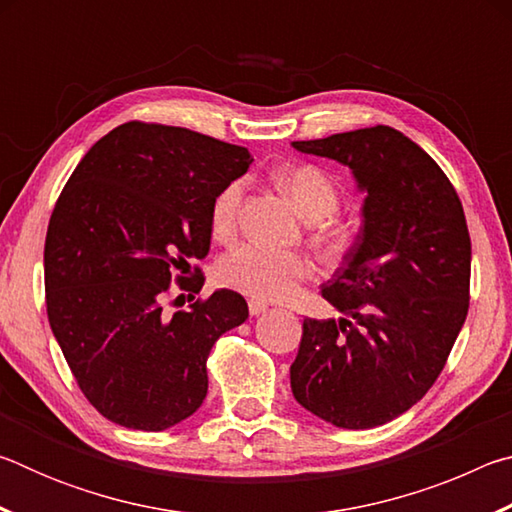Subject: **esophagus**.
I'll list each match as a JSON object with an SVG mask.
<instances>
[{"instance_id": "34e87169", "label": "esophagus", "mask_w": 512, "mask_h": 512, "mask_svg": "<svg viewBox=\"0 0 512 512\" xmlns=\"http://www.w3.org/2000/svg\"><path fill=\"white\" fill-rule=\"evenodd\" d=\"M266 309H268L266 302H259V300H250V302H248V311H250V316H259V314H264Z\"/></svg>"}]
</instances>
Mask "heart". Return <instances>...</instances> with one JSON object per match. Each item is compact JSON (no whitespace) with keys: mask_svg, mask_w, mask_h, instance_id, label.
Segmentation results:
<instances>
[{"mask_svg":"<svg viewBox=\"0 0 512 512\" xmlns=\"http://www.w3.org/2000/svg\"><path fill=\"white\" fill-rule=\"evenodd\" d=\"M280 185L307 219H323L339 205V192L325 171L311 164L280 173ZM241 185L232 183L223 189L212 207V228L216 235H228L235 228ZM311 273L305 255L277 250L262 244H241L221 259L219 277L225 287L255 300H282L296 291Z\"/></svg>","mask_w":512,"mask_h":512,"instance_id":"obj_1","label":"heart"}]
</instances>
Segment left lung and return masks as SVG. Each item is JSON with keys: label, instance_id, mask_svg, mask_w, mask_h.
<instances>
[{"label": "left lung", "instance_id": "obj_1", "mask_svg": "<svg viewBox=\"0 0 512 512\" xmlns=\"http://www.w3.org/2000/svg\"><path fill=\"white\" fill-rule=\"evenodd\" d=\"M352 171L363 225L323 284L341 318H305L291 363L296 402L341 429H372L420 402L470 307L463 205L427 151L391 126L293 142Z\"/></svg>", "mask_w": 512, "mask_h": 512}]
</instances>
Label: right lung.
I'll return each instance as SVG.
<instances>
[{
	"mask_svg": "<svg viewBox=\"0 0 512 512\" xmlns=\"http://www.w3.org/2000/svg\"><path fill=\"white\" fill-rule=\"evenodd\" d=\"M248 149L189 128L128 121L103 135L69 176L49 219L45 291L51 332L83 395L126 429L164 431L198 411L207 357L248 318L219 289L167 314L171 277L203 259L212 207L248 171ZM180 298V296H178Z\"/></svg>",
	"mask_w": 512,
	"mask_h": 512,
	"instance_id": "obj_1",
	"label": "right lung"
}]
</instances>
